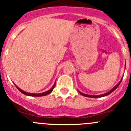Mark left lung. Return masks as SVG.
Instances as JSON below:
<instances>
[{
	"label": "left lung",
	"instance_id": "obj_1",
	"mask_svg": "<svg viewBox=\"0 0 131 131\" xmlns=\"http://www.w3.org/2000/svg\"><path fill=\"white\" fill-rule=\"evenodd\" d=\"M121 81H120L118 83H117V85H116L115 86V87H114V88H113L112 89H111V90L110 91H108V93H106L103 94V95H86V94L83 93H82V92H80V91H79V93H80L81 94V95H83V96H87V97H91V98H98V97H102V96H107V95H110V93H112V92L114 91H115V89H117V87H118V86L119 85L120 83H121Z\"/></svg>",
	"mask_w": 131,
	"mask_h": 131
}]
</instances>
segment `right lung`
<instances>
[{"label": "right lung", "instance_id": "1", "mask_svg": "<svg viewBox=\"0 0 131 131\" xmlns=\"http://www.w3.org/2000/svg\"><path fill=\"white\" fill-rule=\"evenodd\" d=\"M55 84H56V82H55L52 88L49 89V90L47 91H46V92H43V93H27V92L23 91V90H21V89H19V88L16 85H15L16 86V88H17V89H18V90L21 93H22L23 94H24V95H27V96H46V95H48V94H49L50 93H51L53 91V89L55 87Z\"/></svg>", "mask_w": 131, "mask_h": 131}]
</instances>
